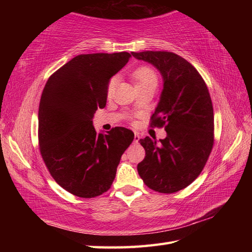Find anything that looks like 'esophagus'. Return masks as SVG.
<instances>
[{
    "label": "esophagus",
    "instance_id": "1",
    "mask_svg": "<svg viewBox=\"0 0 252 252\" xmlns=\"http://www.w3.org/2000/svg\"><path fill=\"white\" fill-rule=\"evenodd\" d=\"M140 138H141L140 134H138V133H134V143L135 144L138 143V141H140Z\"/></svg>",
    "mask_w": 252,
    "mask_h": 252
}]
</instances>
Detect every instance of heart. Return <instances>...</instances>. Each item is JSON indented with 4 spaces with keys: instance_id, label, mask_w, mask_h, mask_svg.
<instances>
[{
    "instance_id": "obj_1",
    "label": "heart",
    "mask_w": 252,
    "mask_h": 252,
    "mask_svg": "<svg viewBox=\"0 0 252 252\" xmlns=\"http://www.w3.org/2000/svg\"><path fill=\"white\" fill-rule=\"evenodd\" d=\"M131 78L134 81L136 88L140 89L143 87H147V85L156 84L158 82V78L156 72L154 69L148 66H141L137 67L131 72ZM117 84V78L114 77L109 80L108 84H107V96H111L115 92Z\"/></svg>"
}]
</instances>
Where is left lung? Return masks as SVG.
<instances>
[{
	"label": "left lung",
	"instance_id": "left-lung-1",
	"mask_svg": "<svg viewBox=\"0 0 252 252\" xmlns=\"http://www.w3.org/2000/svg\"><path fill=\"white\" fill-rule=\"evenodd\" d=\"M136 60L156 67L163 90L151 126L162 127L167 137L159 142L140 140L146 156L137 164L149 189L172 194L185 189L201 173L215 143V118L206 82L196 68L171 52H132Z\"/></svg>",
	"mask_w": 252,
	"mask_h": 252
}]
</instances>
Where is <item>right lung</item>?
Returning <instances> with one entry per match:
<instances>
[{
    "instance_id": "right-lung-1",
    "label": "right lung",
    "mask_w": 252,
    "mask_h": 252,
    "mask_svg": "<svg viewBox=\"0 0 252 252\" xmlns=\"http://www.w3.org/2000/svg\"><path fill=\"white\" fill-rule=\"evenodd\" d=\"M130 53L82 54L47 80L39 106V145L53 179L81 198L107 191L134 133L122 126L96 133L93 117L107 101V84Z\"/></svg>"
}]
</instances>
